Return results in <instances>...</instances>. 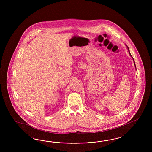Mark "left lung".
I'll return each instance as SVG.
<instances>
[{
    "mask_svg": "<svg viewBox=\"0 0 152 152\" xmlns=\"http://www.w3.org/2000/svg\"><path fill=\"white\" fill-rule=\"evenodd\" d=\"M126 47H127V48H128V51H129V54H130V55L132 56V55H131V54H130V51H129V47H128L127 46V45H126ZM133 59L134 63V65H135V69H136V66H135V62H134V60L133 58Z\"/></svg>",
    "mask_w": 152,
    "mask_h": 152,
    "instance_id": "obj_1",
    "label": "left lung"
}]
</instances>
